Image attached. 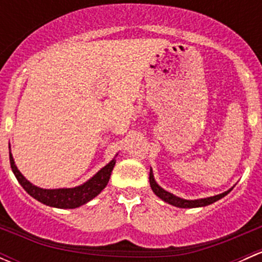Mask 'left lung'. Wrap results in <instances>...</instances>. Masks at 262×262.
Here are the masks:
<instances>
[{"label":"left lung","instance_id":"1","mask_svg":"<svg viewBox=\"0 0 262 262\" xmlns=\"http://www.w3.org/2000/svg\"><path fill=\"white\" fill-rule=\"evenodd\" d=\"M149 185H150V189L153 190L156 195H157L160 199H162L163 202L168 203V204L173 205V207H178V208H202V207H207V205L213 204L215 203L216 200L222 199V198L226 196L228 192L232 191L233 187H231L229 190L227 191L222 192V194L218 195H214V196H209V198H204V199H194V200H187V199H182V198L176 196V195L171 194V192L166 191L165 189L160 186L155 180V176H153V171L152 168L149 170Z\"/></svg>","mask_w":262,"mask_h":262}]
</instances>
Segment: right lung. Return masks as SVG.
<instances>
[{"instance_id": "right-lung-1", "label": "right lung", "mask_w": 262, "mask_h": 262, "mask_svg": "<svg viewBox=\"0 0 262 262\" xmlns=\"http://www.w3.org/2000/svg\"><path fill=\"white\" fill-rule=\"evenodd\" d=\"M10 148V165H11L12 172H14L15 178L20 182L21 186L25 189L30 196L36 199L38 202L43 203V204L49 205L53 208H59V209H75V208L81 207V205L86 204L90 200L96 198L102 190L106 187L107 182H109L112 171L115 166V157L107 163L106 166L97 171L91 179H89L86 182L82 185L75 187H62V189H43L36 185H33L25 176L18 171L17 166L15 165L14 157L11 153V147Z\"/></svg>"}]
</instances>
